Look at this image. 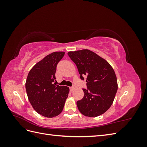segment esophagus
I'll return each mask as SVG.
<instances>
[{"mask_svg": "<svg viewBox=\"0 0 147 147\" xmlns=\"http://www.w3.org/2000/svg\"><path fill=\"white\" fill-rule=\"evenodd\" d=\"M74 88H75V86H72V87H70V91H73L74 90Z\"/></svg>", "mask_w": 147, "mask_h": 147, "instance_id": "34e87169", "label": "esophagus"}]
</instances>
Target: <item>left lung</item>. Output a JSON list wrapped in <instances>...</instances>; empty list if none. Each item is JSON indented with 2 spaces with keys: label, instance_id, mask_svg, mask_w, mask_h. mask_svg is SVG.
<instances>
[{
  "label": "left lung",
  "instance_id": "1",
  "mask_svg": "<svg viewBox=\"0 0 147 147\" xmlns=\"http://www.w3.org/2000/svg\"><path fill=\"white\" fill-rule=\"evenodd\" d=\"M76 64L80 78L86 77L87 89L84 97L77 102L80 112L84 116L96 117L104 113L114 100L118 90L116 75L107 61L89 50L68 52Z\"/></svg>",
  "mask_w": 147,
  "mask_h": 147
}]
</instances>
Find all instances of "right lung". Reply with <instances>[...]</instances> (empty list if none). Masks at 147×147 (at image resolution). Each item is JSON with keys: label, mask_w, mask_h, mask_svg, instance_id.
<instances>
[{"label": "right lung", "mask_w": 147, "mask_h": 147, "mask_svg": "<svg viewBox=\"0 0 147 147\" xmlns=\"http://www.w3.org/2000/svg\"><path fill=\"white\" fill-rule=\"evenodd\" d=\"M63 51L53 52L31 69L26 82L29 100L36 112L47 118L59 115L64 109L69 88L53 84L57 64L63 58Z\"/></svg>", "instance_id": "obj_1"}]
</instances>
